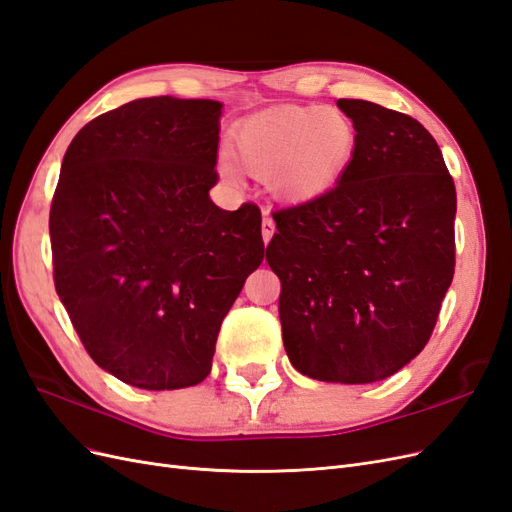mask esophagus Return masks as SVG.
<instances>
[{"label": "esophagus", "mask_w": 512, "mask_h": 512, "mask_svg": "<svg viewBox=\"0 0 512 512\" xmlns=\"http://www.w3.org/2000/svg\"><path fill=\"white\" fill-rule=\"evenodd\" d=\"M273 232H275V224H273V220H271V215L265 213V218H262V239H265V243L271 241Z\"/></svg>", "instance_id": "esophagus-1"}]
</instances>
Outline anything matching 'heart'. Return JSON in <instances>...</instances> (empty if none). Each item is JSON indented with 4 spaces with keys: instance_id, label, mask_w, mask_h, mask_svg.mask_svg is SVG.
<instances>
[{
    "instance_id": "b5f03b06",
    "label": "heart",
    "mask_w": 512,
    "mask_h": 512,
    "mask_svg": "<svg viewBox=\"0 0 512 512\" xmlns=\"http://www.w3.org/2000/svg\"><path fill=\"white\" fill-rule=\"evenodd\" d=\"M354 121L331 106H273L237 121L228 132V158L252 177L267 179L284 203L301 205L331 192L354 160ZM232 177V166H220Z\"/></svg>"
}]
</instances>
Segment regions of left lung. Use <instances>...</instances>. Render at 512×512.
I'll list each match as a JSON object with an SVG mask.
<instances>
[{"label":"left lung","instance_id":"8db88e82","mask_svg":"<svg viewBox=\"0 0 512 512\" xmlns=\"http://www.w3.org/2000/svg\"><path fill=\"white\" fill-rule=\"evenodd\" d=\"M337 106L359 134L354 160L331 192L273 213L267 262L292 367L367 384L429 342L455 273L457 194L416 119L367 100Z\"/></svg>","mask_w":512,"mask_h":512}]
</instances>
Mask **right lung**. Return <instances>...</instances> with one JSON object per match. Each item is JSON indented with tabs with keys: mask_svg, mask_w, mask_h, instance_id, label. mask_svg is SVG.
I'll use <instances>...</instances> for the list:
<instances>
[{
	"mask_svg": "<svg viewBox=\"0 0 512 512\" xmlns=\"http://www.w3.org/2000/svg\"><path fill=\"white\" fill-rule=\"evenodd\" d=\"M222 102L141 98L72 138L51 205L55 290L85 350L147 391L203 382L260 267V209L213 205Z\"/></svg>",
	"mask_w": 512,
	"mask_h": 512,
	"instance_id": "1",
	"label": "right lung"
}]
</instances>
